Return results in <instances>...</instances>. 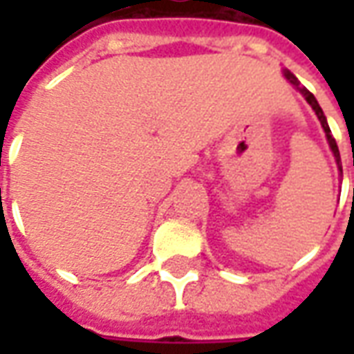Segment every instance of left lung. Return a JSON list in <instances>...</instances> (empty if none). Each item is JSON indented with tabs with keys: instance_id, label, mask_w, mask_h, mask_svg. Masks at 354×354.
Instances as JSON below:
<instances>
[{
	"instance_id": "obj_1",
	"label": "left lung",
	"mask_w": 354,
	"mask_h": 354,
	"mask_svg": "<svg viewBox=\"0 0 354 354\" xmlns=\"http://www.w3.org/2000/svg\"><path fill=\"white\" fill-rule=\"evenodd\" d=\"M282 73H284V77H286V80L290 81V85H294V88L301 93V96H304L305 100H307V104L311 106L313 111L317 113L320 124H322V131H324V134H326L328 146H330V149H332V153H334V157H335V162H337V169H339V172H342V157H339V149H337V144H335L334 136H332V132H330V127H328L326 117H324V111H322V108H320V106H319V102H317V98H315V96H313V94L309 93L307 88L299 85V81H297V77H296V75H294V73L290 72V70H282Z\"/></svg>"
}]
</instances>
